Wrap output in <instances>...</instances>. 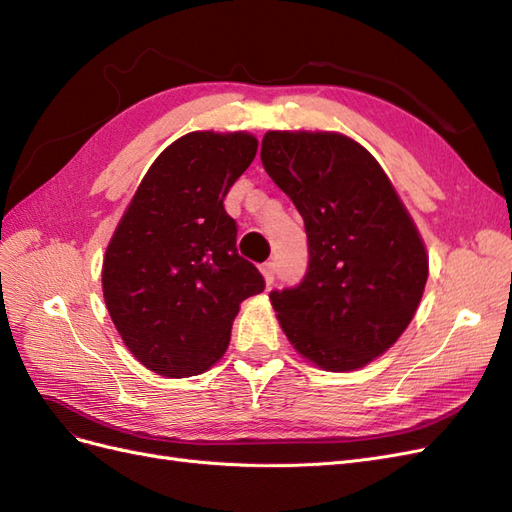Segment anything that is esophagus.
<instances>
[{
    "mask_svg": "<svg viewBox=\"0 0 512 512\" xmlns=\"http://www.w3.org/2000/svg\"><path fill=\"white\" fill-rule=\"evenodd\" d=\"M260 271H262V277H265L267 286H271L275 280V262H265V265L260 267Z\"/></svg>",
    "mask_w": 512,
    "mask_h": 512,
    "instance_id": "34e87169",
    "label": "esophagus"
}]
</instances>
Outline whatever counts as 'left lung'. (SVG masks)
<instances>
[{
  "mask_svg": "<svg viewBox=\"0 0 512 512\" xmlns=\"http://www.w3.org/2000/svg\"><path fill=\"white\" fill-rule=\"evenodd\" d=\"M260 160L305 222V277L269 297L290 344L350 371L406 331L427 282V254L389 177L335 132H267Z\"/></svg>",
  "mask_w": 512,
  "mask_h": 512,
  "instance_id": "8db88e82",
  "label": "left lung"
}]
</instances>
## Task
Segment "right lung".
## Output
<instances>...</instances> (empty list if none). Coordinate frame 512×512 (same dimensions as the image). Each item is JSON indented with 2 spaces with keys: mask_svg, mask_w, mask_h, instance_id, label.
Masks as SVG:
<instances>
[{
  "mask_svg": "<svg viewBox=\"0 0 512 512\" xmlns=\"http://www.w3.org/2000/svg\"><path fill=\"white\" fill-rule=\"evenodd\" d=\"M256 149L245 132L181 136L151 164L106 247L108 314L160 376H196L222 359L241 301L265 290L224 209Z\"/></svg>",
  "mask_w": 512,
  "mask_h": 512,
  "instance_id": "right-lung-1",
  "label": "right lung"
}]
</instances>
